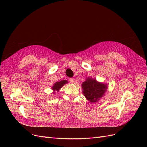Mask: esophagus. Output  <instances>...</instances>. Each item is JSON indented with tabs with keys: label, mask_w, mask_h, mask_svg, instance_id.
Segmentation results:
<instances>
[{
	"label": "esophagus",
	"mask_w": 147,
	"mask_h": 147,
	"mask_svg": "<svg viewBox=\"0 0 147 147\" xmlns=\"http://www.w3.org/2000/svg\"><path fill=\"white\" fill-rule=\"evenodd\" d=\"M69 80L70 81V82H71V83H74V79L73 78H69Z\"/></svg>",
	"instance_id": "34e87169"
}]
</instances>
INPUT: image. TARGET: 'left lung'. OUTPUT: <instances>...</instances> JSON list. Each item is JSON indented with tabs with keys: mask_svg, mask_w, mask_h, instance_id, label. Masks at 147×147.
<instances>
[{
	"mask_svg": "<svg viewBox=\"0 0 147 147\" xmlns=\"http://www.w3.org/2000/svg\"><path fill=\"white\" fill-rule=\"evenodd\" d=\"M82 87L85 97L93 103L99 100L107 89L105 84L98 82L96 80L90 78H88L83 82Z\"/></svg>",
	"mask_w": 147,
	"mask_h": 147,
	"instance_id": "obj_1",
	"label": "left lung"
}]
</instances>
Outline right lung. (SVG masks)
<instances>
[{
  "label": "right lung",
  "mask_w": 147,
  "mask_h": 147,
  "mask_svg": "<svg viewBox=\"0 0 147 147\" xmlns=\"http://www.w3.org/2000/svg\"><path fill=\"white\" fill-rule=\"evenodd\" d=\"M68 82L67 81V80H61V81H60V82H57L56 83L54 84V86L52 87V88H53V90L54 91H59V89L61 88V87H62L63 85H65V84H67Z\"/></svg>",
  "instance_id": "add662e5"
}]
</instances>
